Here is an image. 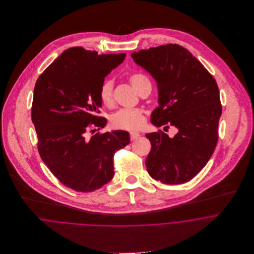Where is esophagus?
<instances>
[{"instance_id":"1","label":"esophagus","mask_w":254,"mask_h":254,"mask_svg":"<svg viewBox=\"0 0 254 254\" xmlns=\"http://www.w3.org/2000/svg\"><path fill=\"white\" fill-rule=\"evenodd\" d=\"M140 137H141V134L138 133V132H131V133H130V139H131L132 141L137 140V139L140 138Z\"/></svg>"}]
</instances>
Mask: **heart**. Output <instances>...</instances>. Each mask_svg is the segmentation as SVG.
Returning <instances> with one entry per match:
<instances>
[{"instance_id":"obj_1","label":"heart","mask_w":254,"mask_h":254,"mask_svg":"<svg viewBox=\"0 0 254 254\" xmlns=\"http://www.w3.org/2000/svg\"><path fill=\"white\" fill-rule=\"evenodd\" d=\"M129 81L139 94H142L147 89L151 90L150 80L142 73L130 75ZM99 96L100 100L105 106L111 107L113 105V81L111 79H106L102 83ZM145 121L144 113L140 109H120L115 112L110 119L111 125L114 128L130 131L142 128Z\"/></svg>"}]
</instances>
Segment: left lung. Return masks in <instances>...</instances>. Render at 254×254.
Instances as JSON below:
<instances>
[{"label":"left lung","mask_w":254,"mask_h":254,"mask_svg":"<svg viewBox=\"0 0 254 254\" xmlns=\"http://www.w3.org/2000/svg\"><path fill=\"white\" fill-rule=\"evenodd\" d=\"M131 56L157 82L159 106L151 113V123L178 129L173 138L161 130L145 135L151 145L146 170L164 184L189 182L206 165L217 145L222 113L217 83L197 59L177 44Z\"/></svg>","instance_id":"obj_1"}]
</instances>
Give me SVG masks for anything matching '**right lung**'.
Listing matches in <instances>:
<instances>
[{"label": "right lung", "mask_w": 254, "mask_h": 254, "mask_svg": "<svg viewBox=\"0 0 254 254\" xmlns=\"http://www.w3.org/2000/svg\"><path fill=\"white\" fill-rule=\"evenodd\" d=\"M125 56L99 55L74 47L36 81L31 118L39 154L60 182L76 191H93L109 183L114 176V153L130 143L129 133L122 130L86 138L88 132L107 124L98 115L100 88Z\"/></svg>", "instance_id": "1"}]
</instances>
